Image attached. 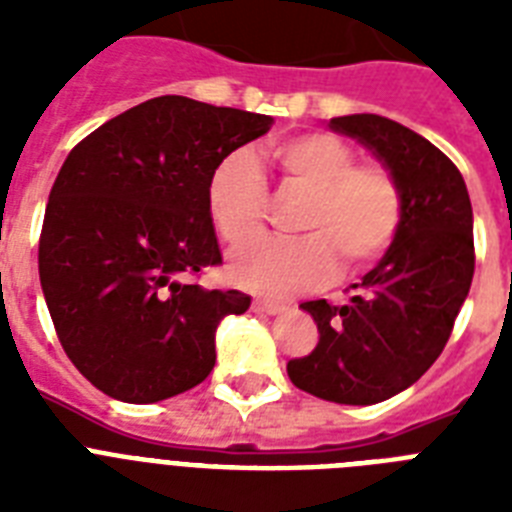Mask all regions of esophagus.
<instances>
[{"instance_id":"1","label":"esophagus","mask_w":512,"mask_h":512,"mask_svg":"<svg viewBox=\"0 0 512 512\" xmlns=\"http://www.w3.org/2000/svg\"><path fill=\"white\" fill-rule=\"evenodd\" d=\"M252 311L263 313V316H279V313L287 311V305L271 303V300H255V303H252Z\"/></svg>"}]
</instances>
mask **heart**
Segmentation results:
<instances>
[{
    "mask_svg": "<svg viewBox=\"0 0 512 512\" xmlns=\"http://www.w3.org/2000/svg\"><path fill=\"white\" fill-rule=\"evenodd\" d=\"M284 185L308 199L297 217L305 236L260 239L231 257L228 273L255 295L287 300L374 265L396 239L404 196L396 175L377 162H356V151L329 132L279 140L268 151ZM207 209L217 236L239 247L263 231L268 183L249 151H231L212 167Z\"/></svg>",
    "mask_w": 512,
    "mask_h": 512,
    "instance_id": "obj_1",
    "label": "heart"
}]
</instances>
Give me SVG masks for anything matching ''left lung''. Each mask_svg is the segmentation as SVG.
I'll list each match as a JSON object with an SVG mask.
<instances>
[{
	"instance_id": "1",
	"label": "left lung",
	"mask_w": 512,
	"mask_h": 512,
	"mask_svg": "<svg viewBox=\"0 0 512 512\" xmlns=\"http://www.w3.org/2000/svg\"><path fill=\"white\" fill-rule=\"evenodd\" d=\"M329 124L372 148L396 175L404 217L385 257L353 284L348 305H300L321 337L287 372L311 396L369 406L420 380L452 335L476 268L473 207L452 159L404 124L377 114Z\"/></svg>"
}]
</instances>
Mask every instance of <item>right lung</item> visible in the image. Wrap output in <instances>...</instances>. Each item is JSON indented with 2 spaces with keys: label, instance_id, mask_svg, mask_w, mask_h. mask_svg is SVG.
Wrapping results in <instances>:
<instances>
[{
  "label": "right lung",
  "instance_id": "add662e5",
  "mask_svg": "<svg viewBox=\"0 0 512 512\" xmlns=\"http://www.w3.org/2000/svg\"><path fill=\"white\" fill-rule=\"evenodd\" d=\"M271 124L162 95L71 148L44 209L39 279L66 356L106 396L154 404L212 372L217 324L252 300L199 284L223 263L207 180Z\"/></svg>",
  "mask_w": 512,
  "mask_h": 512
}]
</instances>
